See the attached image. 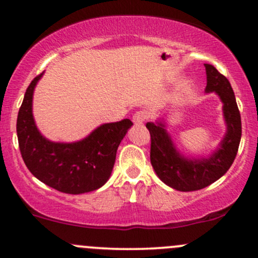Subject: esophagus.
I'll return each mask as SVG.
<instances>
[{
    "label": "esophagus",
    "mask_w": 258,
    "mask_h": 258,
    "mask_svg": "<svg viewBox=\"0 0 258 258\" xmlns=\"http://www.w3.org/2000/svg\"><path fill=\"white\" fill-rule=\"evenodd\" d=\"M147 119H148V114L143 110H139L133 115V122L135 123H143Z\"/></svg>",
    "instance_id": "esophagus-1"
}]
</instances>
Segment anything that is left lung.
<instances>
[{
	"label": "left lung",
	"mask_w": 258,
	"mask_h": 258,
	"mask_svg": "<svg viewBox=\"0 0 258 258\" xmlns=\"http://www.w3.org/2000/svg\"><path fill=\"white\" fill-rule=\"evenodd\" d=\"M207 92H216L223 102L228 131L221 148L211 158L188 160L173 148L171 138L161 122L147 123L150 133V162L159 178L171 188L193 191L205 188L221 178L232 166L241 138V117L232 86L224 75L211 64H205Z\"/></svg>",
	"instance_id": "left-lung-1"
}]
</instances>
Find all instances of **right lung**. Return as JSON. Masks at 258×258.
<instances>
[{
    "instance_id": "add662e5",
    "label": "right lung",
    "mask_w": 258,
    "mask_h": 258,
    "mask_svg": "<svg viewBox=\"0 0 258 258\" xmlns=\"http://www.w3.org/2000/svg\"><path fill=\"white\" fill-rule=\"evenodd\" d=\"M43 73L26 88L18 112L20 154L29 171L55 190L82 194L102 186L110 177L120 142L133 125L130 119L105 123L76 143H53L38 132L32 117V93Z\"/></svg>"
}]
</instances>
